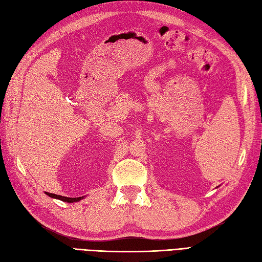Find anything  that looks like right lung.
I'll return each instance as SVG.
<instances>
[{"mask_svg": "<svg viewBox=\"0 0 262 262\" xmlns=\"http://www.w3.org/2000/svg\"><path fill=\"white\" fill-rule=\"evenodd\" d=\"M47 195H49L50 198H53V199H58L61 200L63 202H68V203H73V202H78L81 201L82 199H84V196H78V198H69V196H63V195H59V194H54V193H50V192H45Z\"/></svg>", "mask_w": 262, "mask_h": 262, "instance_id": "add662e5", "label": "right lung"}]
</instances>
